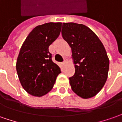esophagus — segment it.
<instances>
[{
    "mask_svg": "<svg viewBox=\"0 0 122 122\" xmlns=\"http://www.w3.org/2000/svg\"><path fill=\"white\" fill-rule=\"evenodd\" d=\"M65 63H66V60H64V61L63 62V63H62V64H63V65H65Z\"/></svg>",
    "mask_w": 122,
    "mask_h": 122,
    "instance_id": "34e87169",
    "label": "esophagus"
}]
</instances>
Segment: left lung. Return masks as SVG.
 Returning <instances> with one entry per match:
<instances>
[{"mask_svg": "<svg viewBox=\"0 0 122 122\" xmlns=\"http://www.w3.org/2000/svg\"><path fill=\"white\" fill-rule=\"evenodd\" d=\"M62 37L71 48L74 75L69 77L73 92L83 99L96 96L107 79L110 61L105 47L89 27L75 23H63Z\"/></svg>", "mask_w": 122, "mask_h": 122, "instance_id": "left-lung-1", "label": "left lung"}]
</instances>
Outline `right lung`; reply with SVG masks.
Segmentation results:
<instances>
[{"label": "right lung", "mask_w": 122, "mask_h": 122, "mask_svg": "<svg viewBox=\"0 0 122 122\" xmlns=\"http://www.w3.org/2000/svg\"><path fill=\"white\" fill-rule=\"evenodd\" d=\"M61 23L36 26L20 48L16 69L20 84L28 93L41 97L53 87L60 67L53 62L49 47L61 33Z\"/></svg>", "instance_id": "add662e5"}]
</instances>
